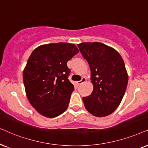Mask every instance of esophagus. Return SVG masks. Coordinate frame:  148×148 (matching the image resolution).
Instances as JSON below:
<instances>
[{"instance_id":"obj_1","label":"esophagus","mask_w":148,"mask_h":148,"mask_svg":"<svg viewBox=\"0 0 148 148\" xmlns=\"http://www.w3.org/2000/svg\"><path fill=\"white\" fill-rule=\"evenodd\" d=\"M86 78H84V77H83V78H82V79L80 80V81H78L77 82V84H78V85H79V84H81L82 83H83V82H86Z\"/></svg>"}]
</instances>
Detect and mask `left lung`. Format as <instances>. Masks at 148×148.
Returning a JSON list of instances; mask_svg holds the SVG:
<instances>
[{"label": "left lung", "instance_id": "8db88e82", "mask_svg": "<svg viewBox=\"0 0 148 148\" xmlns=\"http://www.w3.org/2000/svg\"><path fill=\"white\" fill-rule=\"evenodd\" d=\"M78 47L89 65L93 84L92 93L82 98L84 107L95 116H106L119 107L127 89L125 63L115 49L103 43L82 42Z\"/></svg>", "mask_w": 148, "mask_h": 148}]
</instances>
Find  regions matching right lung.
Masks as SVG:
<instances>
[{
    "mask_svg": "<svg viewBox=\"0 0 148 148\" xmlns=\"http://www.w3.org/2000/svg\"><path fill=\"white\" fill-rule=\"evenodd\" d=\"M78 51L75 45L58 42L41 45L32 53L23 84L29 103L41 115L55 118L68 108L74 88L68 80L67 62Z\"/></svg>",
    "mask_w": 148,
    "mask_h": 148,
    "instance_id": "1",
    "label": "right lung"
}]
</instances>
